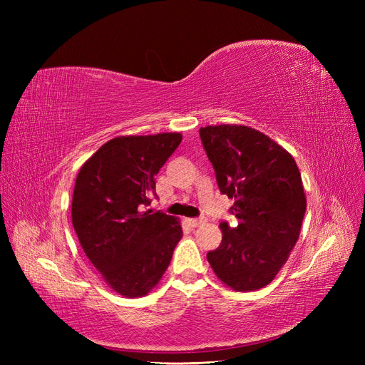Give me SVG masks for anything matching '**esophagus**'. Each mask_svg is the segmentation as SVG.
<instances>
[{"label":"esophagus","instance_id":"obj_1","mask_svg":"<svg viewBox=\"0 0 365 365\" xmlns=\"http://www.w3.org/2000/svg\"><path fill=\"white\" fill-rule=\"evenodd\" d=\"M204 222H205L204 217H193V219H189V224H190V227H193V228L202 225Z\"/></svg>","mask_w":365,"mask_h":365}]
</instances>
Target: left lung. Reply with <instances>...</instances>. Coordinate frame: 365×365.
Listing matches in <instances>:
<instances>
[{
  "mask_svg": "<svg viewBox=\"0 0 365 365\" xmlns=\"http://www.w3.org/2000/svg\"><path fill=\"white\" fill-rule=\"evenodd\" d=\"M219 190L235 200L220 245L207 252L217 277L235 291L272 282L295 247L306 212L302 175L289 152L262 132L240 125L200 129Z\"/></svg>",
  "mask_w": 365,
  "mask_h": 365,
  "instance_id": "1",
  "label": "left lung"
}]
</instances>
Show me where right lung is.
I'll use <instances>...</instances> for the list:
<instances>
[{
    "label": "right lung",
    "mask_w": 365,
    "mask_h": 365,
    "mask_svg": "<svg viewBox=\"0 0 365 365\" xmlns=\"http://www.w3.org/2000/svg\"><path fill=\"white\" fill-rule=\"evenodd\" d=\"M181 140L178 132L117 137L77 173L74 231L86 257L120 295L143 297L158 284L182 236L173 216L141 212L155 195V175Z\"/></svg>",
    "instance_id": "1"
}]
</instances>
